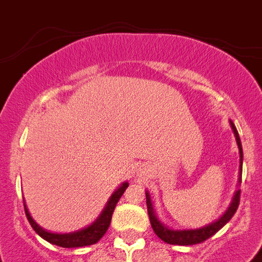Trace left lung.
<instances>
[{
	"instance_id": "obj_1",
	"label": "left lung",
	"mask_w": 262,
	"mask_h": 262,
	"mask_svg": "<svg viewBox=\"0 0 262 262\" xmlns=\"http://www.w3.org/2000/svg\"><path fill=\"white\" fill-rule=\"evenodd\" d=\"M232 127V132H234V136H235L236 144H238V148H239V155H241V172H242V159H244V152H242V144H241L239 135H238V130H236L235 125L230 121ZM239 172V182L241 178H242V174ZM239 195L241 190L235 191V194L232 197V201L230 204V207L227 208V211L224 212V215H222V217L213 222V223L208 224L205 227L195 228V230H171V228L166 227L156 216L155 211H154V207H152L151 195L148 191H145V197H147V209H148V216H149V220H151V226L154 228V231L160 239L164 241L166 244L170 245H182V246H187V245H195L201 244L204 241H207L208 238H211L212 235H215L216 232L219 231L220 228L223 227L224 224H227L230 222L234 213L238 209V205H239Z\"/></svg>"
}]
</instances>
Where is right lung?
<instances>
[{
  "instance_id": "1",
  "label": "right lung",
  "mask_w": 262,
  "mask_h": 262,
  "mask_svg": "<svg viewBox=\"0 0 262 262\" xmlns=\"http://www.w3.org/2000/svg\"><path fill=\"white\" fill-rule=\"evenodd\" d=\"M129 186V183L123 182L117 190L111 194L110 200L107 201L106 207L103 209V212L99 215V217L95 220L94 223L88 226V227L79 230L76 232H69V234H54V232H49L46 230H43L42 227H39L38 224L35 223V220L31 217L30 212L27 209L26 204H24V209H26V216L28 222H30L31 227L34 228L35 232L39 236H42L43 239L50 242L53 245L61 246V248H83V246H90V245L96 244L104 234H106L107 228L110 227L111 216L115 209V205L121 199V195L123 194V191L126 190V187Z\"/></svg>"
}]
</instances>
